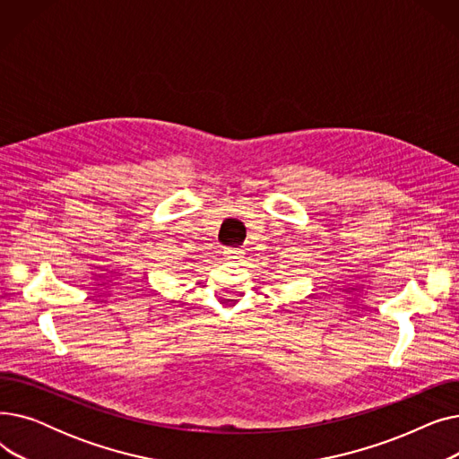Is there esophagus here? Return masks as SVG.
I'll use <instances>...</instances> for the list:
<instances>
[{
  "label": "esophagus",
  "mask_w": 459,
  "mask_h": 459,
  "mask_svg": "<svg viewBox=\"0 0 459 459\" xmlns=\"http://www.w3.org/2000/svg\"><path fill=\"white\" fill-rule=\"evenodd\" d=\"M223 255H225V258H229V260H238V258L244 256V251L234 249V247H227V249L223 251Z\"/></svg>",
  "instance_id": "1"
}]
</instances>
